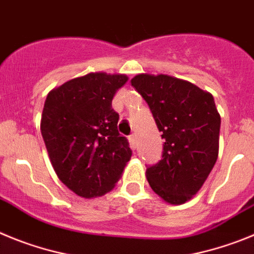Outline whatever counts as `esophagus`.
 I'll use <instances>...</instances> for the list:
<instances>
[{"label":"esophagus","instance_id":"obj_1","mask_svg":"<svg viewBox=\"0 0 254 254\" xmlns=\"http://www.w3.org/2000/svg\"><path fill=\"white\" fill-rule=\"evenodd\" d=\"M129 142H131V146L132 149H136V146H137V136L134 133H132L131 136H129Z\"/></svg>","mask_w":254,"mask_h":254}]
</instances>
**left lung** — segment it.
<instances>
[{
  "label": "left lung",
  "instance_id": "1",
  "mask_svg": "<svg viewBox=\"0 0 254 254\" xmlns=\"http://www.w3.org/2000/svg\"><path fill=\"white\" fill-rule=\"evenodd\" d=\"M131 85L164 138L161 160L147 167V182L168 203H185L202 187L219 155L221 120L214 96L168 75L141 73Z\"/></svg>",
  "mask_w": 254,
  "mask_h": 254
}]
</instances>
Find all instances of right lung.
Here are the masks:
<instances>
[{
	"label": "right lung",
	"mask_w": 254,
	"mask_h": 254,
	"mask_svg": "<svg viewBox=\"0 0 254 254\" xmlns=\"http://www.w3.org/2000/svg\"><path fill=\"white\" fill-rule=\"evenodd\" d=\"M126 75L89 73L53 89L44 103L40 131L61 182L77 196H103L131 159L128 140L118 132L112 108Z\"/></svg>",
	"instance_id": "obj_1"
}]
</instances>
